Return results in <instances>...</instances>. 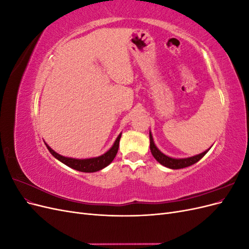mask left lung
Instances as JSON below:
<instances>
[{"label":"left lung","instance_id":"left-lung-1","mask_svg":"<svg viewBox=\"0 0 249 249\" xmlns=\"http://www.w3.org/2000/svg\"><path fill=\"white\" fill-rule=\"evenodd\" d=\"M149 141H150V144H149L150 152H152V155L154 156L155 159L160 164H162L163 166L171 168V169H180V168L191 166V165L198 162L201 159V158L208 153V150H209L208 149V150H206V152H203V153L194 156V157L186 158V159H173V158H170L166 155H164L163 153L160 152L159 149L157 148V146L155 145V143H154V139H153V136H152V134H150V132H149Z\"/></svg>","mask_w":249,"mask_h":249}]
</instances>
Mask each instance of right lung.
Returning a JSON list of instances; mask_svg holds the SVG:
<instances>
[{"instance_id":"add662e5","label":"right lung","mask_w":249,"mask_h":249,"mask_svg":"<svg viewBox=\"0 0 249 249\" xmlns=\"http://www.w3.org/2000/svg\"><path fill=\"white\" fill-rule=\"evenodd\" d=\"M120 137H122V134L118 135V137L115 140L114 144H113V146L108 150L106 154H104V155H102L100 157H96V158H91V159L79 160V159H72V158H66L63 156H60L59 154L54 152V150H53L48 144H46V145H47L48 149L50 150V153L54 156L56 159H58L60 162L64 163L69 167L82 171V172H95V171H99L106 166H108V165L113 160H114V158H115V156L117 154V150H118Z\"/></svg>"}]
</instances>
